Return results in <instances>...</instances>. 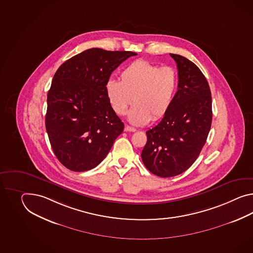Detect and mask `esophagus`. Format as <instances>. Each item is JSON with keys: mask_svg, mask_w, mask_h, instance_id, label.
Masks as SVG:
<instances>
[{"mask_svg": "<svg viewBox=\"0 0 253 253\" xmlns=\"http://www.w3.org/2000/svg\"><path fill=\"white\" fill-rule=\"evenodd\" d=\"M124 130H125V131H130V132H133V131H135L136 129H134V128H132V127H129V126H125Z\"/></svg>", "mask_w": 253, "mask_h": 253, "instance_id": "1", "label": "esophagus"}]
</instances>
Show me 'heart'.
<instances>
[{
    "label": "heart",
    "instance_id": "heart-1",
    "mask_svg": "<svg viewBox=\"0 0 253 253\" xmlns=\"http://www.w3.org/2000/svg\"><path fill=\"white\" fill-rule=\"evenodd\" d=\"M177 88V75L171 67H159L138 59L121 73V82L106 83L107 98L114 112L124 116L133 102L128 120L136 126L164 117L170 110Z\"/></svg>",
    "mask_w": 253,
    "mask_h": 253
}]
</instances>
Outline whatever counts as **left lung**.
Instances as JSON below:
<instances>
[{
	"mask_svg": "<svg viewBox=\"0 0 253 253\" xmlns=\"http://www.w3.org/2000/svg\"><path fill=\"white\" fill-rule=\"evenodd\" d=\"M178 69L172 106L159 124L146 131L142 159L149 171L172 177L187 170L203 148L212 123L210 85L201 70L185 56L170 54Z\"/></svg>",
	"mask_w": 253,
	"mask_h": 253,
	"instance_id": "left-lung-1",
	"label": "left lung"
}]
</instances>
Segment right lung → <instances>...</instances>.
<instances>
[{
	"label": "right lung",
	"instance_id": "1",
	"mask_svg": "<svg viewBox=\"0 0 253 253\" xmlns=\"http://www.w3.org/2000/svg\"><path fill=\"white\" fill-rule=\"evenodd\" d=\"M130 51L90 48L64 62L47 94L45 129L56 158L75 172L99 165L124 129L106 94L111 73Z\"/></svg>",
	"mask_w": 253,
	"mask_h": 253
}]
</instances>
